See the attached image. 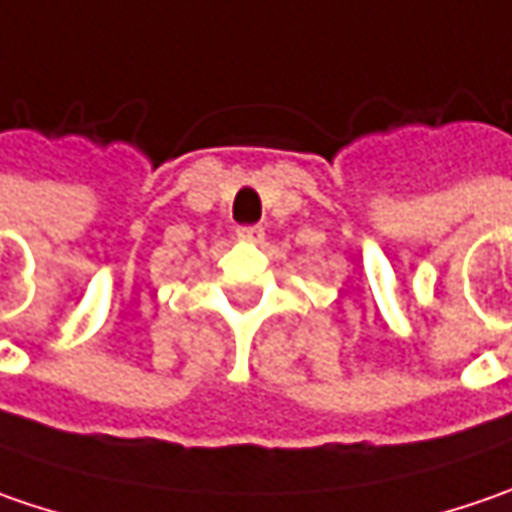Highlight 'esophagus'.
I'll return each instance as SVG.
<instances>
[{
	"label": "esophagus",
	"instance_id": "esophagus-1",
	"mask_svg": "<svg viewBox=\"0 0 512 512\" xmlns=\"http://www.w3.org/2000/svg\"><path fill=\"white\" fill-rule=\"evenodd\" d=\"M237 237H243V240H260V237H263V229H260V226H240V229H237Z\"/></svg>",
	"mask_w": 512,
	"mask_h": 512
}]
</instances>
